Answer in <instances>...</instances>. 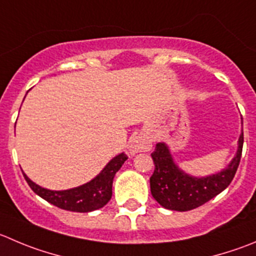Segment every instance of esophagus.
I'll use <instances>...</instances> for the list:
<instances>
[{"mask_svg":"<svg viewBox=\"0 0 256 256\" xmlns=\"http://www.w3.org/2000/svg\"><path fill=\"white\" fill-rule=\"evenodd\" d=\"M152 148V140L144 133H138L133 136L130 144V153L134 154L138 152H148Z\"/></svg>","mask_w":256,"mask_h":256,"instance_id":"esophagus-1","label":"esophagus"}]
</instances>
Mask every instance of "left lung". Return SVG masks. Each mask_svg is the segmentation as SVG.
Instances as JSON below:
<instances>
[{"label":"left lung","instance_id":"left-lung-1","mask_svg":"<svg viewBox=\"0 0 256 256\" xmlns=\"http://www.w3.org/2000/svg\"><path fill=\"white\" fill-rule=\"evenodd\" d=\"M244 133L239 138V148L228 168L208 177L188 176L174 164V158L164 143H157L150 156L154 162V172L150 176V192L164 208L174 211H190L204 205L222 192L232 181L242 152Z\"/></svg>","mask_w":256,"mask_h":256}]
</instances>
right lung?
<instances>
[{
	"instance_id": "right-lung-1",
	"label": "right lung",
	"mask_w": 256,
	"mask_h": 256,
	"mask_svg": "<svg viewBox=\"0 0 256 256\" xmlns=\"http://www.w3.org/2000/svg\"><path fill=\"white\" fill-rule=\"evenodd\" d=\"M126 160L128 156L126 153H120L104 167L103 171L96 178L82 186L66 191H51V190L42 188L38 184H34L24 172L22 174L31 190L48 202L62 210L74 211V212H90L102 208L108 204L112 197V184H113L114 176Z\"/></svg>"
}]
</instances>
